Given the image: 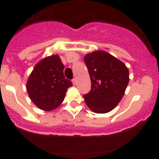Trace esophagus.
<instances>
[{"instance_id": "esophagus-1", "label": "esophagus", "mask_w": 159, "mask_h": 159, "mask_svg": "<svg viewBox=\"0 0 159 159\" xmlns=\"http://www.w3.org/2000/svg\"><path fill=\"white\" fill-rule=\"evenodd\" d=\"M72 84H74V85H75V84H77L76 79H75V78H74V79H73V80H72Z\"/></svg>"}]
</instances>
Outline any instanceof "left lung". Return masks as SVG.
I'll use <instances>...</instances> for the list:
<instances>
[{"mask_svg":"<svg viewBox=\"0 0 159 159\" xmlns=\"http://www.w3.org/2000/svg\"><path fill=\"white\" fill-rule=\"evenodd\" d=\"M92 89L84 95V101L95 113L103 114L116 107L129 83V71L124 64L104 51H95L84 57Z\"/></svg>","mask_w":159,"mask_h":159,"instance_id":"left-lung-1","label":"left lung"}]
</instances>
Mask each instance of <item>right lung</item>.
<instances>
[{
    "label": "right lung",
    "instance_id": "obj_1",
    "mask_svg": "<svg viewBox=\"0 0 159 159\" xmlns=\"http://www.w3.org/2000/svg\"><path fill=\"white\" fill-rule=\"evenodd\" d=\"M64 66L58 55H53L36 64L26 84L31 100L43 111H52L64 101L72 83L65 79Z\"/></svg>",
    "mask_w": 159,
    "mask_h": 159
}]
</instances>
